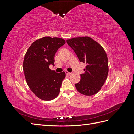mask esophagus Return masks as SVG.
I'll return each instance as SVG.
<instances>
[{"label": "esophagus", "instance_id": "1", "mask_svg": "<svg viewBox=\"0 0 134 134\" xmlns=\"http://www.w3.org/2000/svg\"><path fill=\"white\" fill-rule=\"evenodd\" d=\"M65 72L66 73V74H68V75H71L72 73H71V72H68V71H65Z\"/></svg>", "mask_w": 134, "mask_h": 134}]
</instances>
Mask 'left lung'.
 Segmentation results:
<instances>
[{
    "mask_svg": "<svg viewBox=\"0 0 134 134\" xmlns=\"http://www.w3.org/2000/svg\"><path fill=\"white\" fill-rule=\"evenodd\" d=\"M67 43L80 62L87 64L80 82L75 86L81 94H96L106 81L108 72L107 54L102 46L90 37H76L66 40Z\"/></svg>",
    "mask_w": 134,
    "mask_h": 134,
    "instance_id": "left-lung-1",
    "label": "left lung"
}]
</instances>
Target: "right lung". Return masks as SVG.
<instances>
[{"label": "right lung", "mask_w": 134, "mask_h": 134, "mask_svg": "<svg viewBox=\"0 0 134 134\" xmlns=\"http://www.w3.org/2000/svg\"><path fill=\"white\" fill-rule=\"evenodd\" d=\"M65 41L58 37H44L36 40L25 55L23 69L27 83L38 98L51 100L59 94L65 72L57 73L49 68L54 65V57Z\"/></svg>", "instance_id": "1"}]
</instances>
